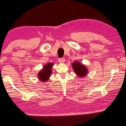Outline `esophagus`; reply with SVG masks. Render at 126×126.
<instances>
[{"label": "esophagus", "mask_w": 126, "mask_h": 126, "mask_svg": "<svg viewBox=\"0 0 126 126\" xmlns=\"http://www.w3.org/2000/svg\"><path fill=\"white\" fill-rule=\"evenodd\" d=\"M65 58H60V59H59V62L60 63H65Z\"/></svg>", "instance_id": "esophagus-1"}]
</instances>
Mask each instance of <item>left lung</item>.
Segmentation results:
<instances>
[{
    "label": "left lung",
    "mask_w": 126,
    "mask_h": 126,
    "mask_svg": "<svg viewBox=\"0 0 126 126\" xmlns=\"http://www.w3.org/2000/svg\"><path fill=\"white\" fill-rule=\"evenodd\" d=\"M73 68L76 73L79 77L85 76L87 73V69L86 67L78 62H75L73 63Z\"/></svg>",
    "instance_id": "left-lung-1"
}]
</instances>
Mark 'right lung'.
Returning <instances> with one entry per match:
<instances>
[{
    "mask_svg": "<svg viewBox=\"0 0 126 126\" xmlns=\"http://www.w3.org/2000/svg\"><path fill=\"white\" fill-rule=\"evenodd\" d=\"M52 66V63H48L47 65H45L42 71L39 72V74L38 75H39V79H40L41 81H47L48 78L50 77L51 72H52L51 68Z\"/></svg>",
    "mask_w": 126,
    "mask_h": 126,
    "instance_id": "1",
    "label": "right lung"
}]
</instances>
